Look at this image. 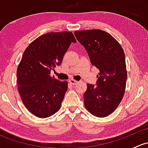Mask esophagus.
<instances>
[{"label": "esophagus", "instance_id": "34e87169", "mask_svg": "<svg viewBox=\"0 0 148 148\" xmlns=\"http://www.w3.org/2000/svg\"><path fill=\"white\" fill-rule=\"evenodd\" d=\"M69 84H71V85H76L77 84H78V82L74 79H69Z\"/></svg>", "mask_w": 148, "mask_h": 148}]
</instances>
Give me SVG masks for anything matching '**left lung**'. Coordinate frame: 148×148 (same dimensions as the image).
Masks as SVG:
<instances>
[{"mask_svg":"<svg viewBox=\"0 0 148 148\" xmlns=\"http://www.w3.org/2000/svg\"><path fill=\"white\" fill-rule=\"evenodd\" d=\"M86 49L91 64L99 70L96 86L87 84L84 94L86 110L93 115L104 117L116 110L125 94L127 81L125 56L117 40L98 29L74 31Z\"/></svg>","mask_w":148,"mask_h":148,"instance_id":"left-lung-1","label":"left lung"}]
</instances>
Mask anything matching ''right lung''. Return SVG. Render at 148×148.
Masks as SVG:
<instances>
[{"mask_svg": "<svg viewBox=\"0 0 148 148\" xmlns=\"http://www.w3.org/2000/svg\"><path fill=\"white\" fill-rule=\"evenodd\" d=\"M76 42L71 32H51L38 37L23 52L17 84L22 102L34 115L46 118L60 109L68 82L51 77V71L62 64L69 46Z\"/></svg>", "mask_w": 148, "mask_h": 148, "instance_id": "right-lung-1", "label": "right lung"}]
</instances>
